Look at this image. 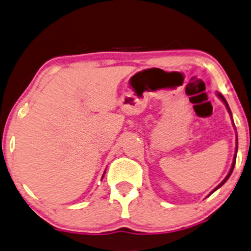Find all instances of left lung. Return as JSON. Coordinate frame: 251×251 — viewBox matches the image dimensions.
I'll list each match as a JSON object with an SVG mask.
<instances>
[{
	"instance_id": "left-lung-1",
	"label": "left lung",
	"mask_w": 251,
	"mask_h": 251,
	"mask_svg": "<svg viewBox=\"0 0 251 251\" xmlns=\"http://www.w3.org/2000/svg\"><path fill=\"white\" fill-rule=\"evenodd\" d=\"M217 95H218V98H220V100H222V101H223V102H224V103H225V106H226V108H227V111H228V113H230V114H231V111H230V107H228V104H227V102H226V100H225V98H224V96H223L222 94H220V93H218V94H217ZM237 149H238V140H237V145H236V153H235V157H233V162H232V166H231V169H230V172H228V174L226 175V177H225V178H224V180H223V181H222V182H220V184H218V186H217V187H216V188H214V189H213V192H216V191H217V189H218V188H219V187H222V186H223V184H224L225 182H226V181H227V178H228V177H230V175H231V174H232V170H233V168H235V163H236V155H237ZM213 192H212V193H213Z\"/></svg>"
}]
</instances>
